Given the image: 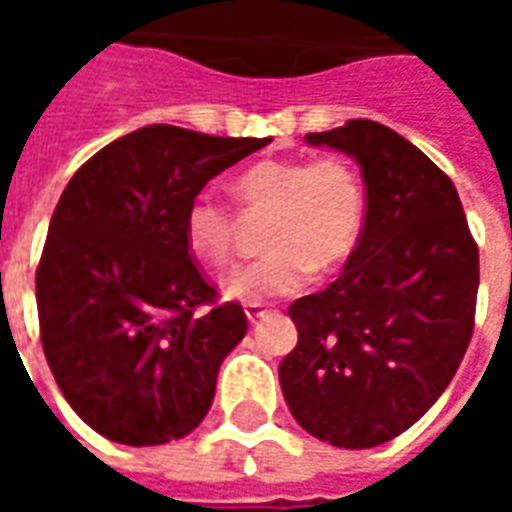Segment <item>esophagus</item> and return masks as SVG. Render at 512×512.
<instances>
[{
    "label": "esophagus",
    "instance_id": "34e87169",
    "mask_svg": "<svg viewBox=\"0 0 512 512\" xmlns=\"http://www.w3.org/2000/svg\"><path fill=\"white\" fill-rule=\"evenodd\" d=\"M244 312H246V321H249V323H257L260 318H266V315H268V310L263 307V304H246Z\"/></svg>",
    "mask_w": 512,
    "mask_h": 512
}]
</instances>
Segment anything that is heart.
<instances>
[{"label": "heart", "instance_id": "b5f03b06", "mask_svg": "<svg viewBox=\"0 0 512 512\" xmlns=\"http://www.w3.org/2000/svg\"><path fill=\"white\" fill-rule=\"evenodd\" d=\"M246 208H271L268 255L235 266L224 279V296L263 304L296 296L310 285L312 268L332 271L354 255L365 227V189L340 158L260 161L235 180ZM183 238L200 263L222 266L233 252V216L219 197L197 194L183 213Z\"/></svg>", "mask_w": 512, "mask_h": 512}]
</instances>
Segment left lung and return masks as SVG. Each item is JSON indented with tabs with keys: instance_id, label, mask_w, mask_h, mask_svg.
I'll return each mask as SVG.
<instances>
[{
	"instance_id": "1",
	"label": "left lung",
	"mask_w": 512,
	"mask_h": 512,
	"mask_svg": "<svg viewBox=\"0 0 512 512\" xmlns=\"http://www.w3.org/2000/svg\"><path fill=\"white\" fill-rule=\"evenodd\" d=\"M362 169L356 252L321 293L290 304L299 343L279 365L290 414L315 439L367 450L428 411L474 329L480 255L452 180L373 120L307 134Z\"/></svg>"
}]
</instances>
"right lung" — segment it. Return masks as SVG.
Instances as JSON below:
<instances>
[{
	"instance_id": "1",
	"label": "right lung",
	"mask_w": 512,
	"mask_h": 512,
	"mask_svg": "<svg viewBox=\"0 0 512 512\" xmlns=\"http://www.w3.org/2000/svg\"><path fill=\"white\" fill-rule=\"evenodd\" d=\"M271 139L145 126L98 150L62 191L35 296L54 381L101 436L131 447L200 425L224 356L244 340L238 304H211L183 213L211 178Z\"/></svg>"
}]
</instances>
